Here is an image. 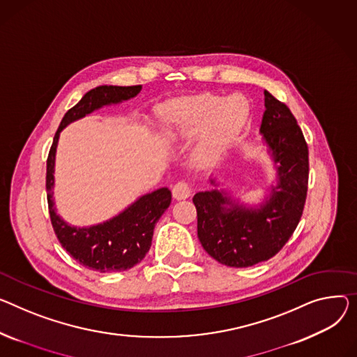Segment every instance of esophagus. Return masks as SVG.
I'll use <instances>...</instances> for the list:
<instances>
[{"mask_svg":"<svg viewBox=\"0 0 357 357\" xmlns=\"http://www.w3.org/2000/svg\"><path fill=\"white\" fill-rule=\"evenodd\" d=\"M192 194V185L186 181H179L172 188V195L175 199H186Z\"/></svg>","mask_w":357,"mask_h":357,"instance_id":"1","label":"esophagus"}]
</instances>
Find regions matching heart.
<instances>
[{"label":"heart","mask_w":357,"mask_h":357,"mask_svg":"<svg viewBox=\"0 0 357 357\" xmlns=\"http://www.w3.org/2000/svg\"><path fill=\"white\" fill-rule=\"evenodd\" d=\"M248 114L247 103L240 98H220L213 94L171 102L162 107L165 132L171 137H192L204 130L195 148L199 163L215 160L229 142L238 135Z\"/></svg>","instance_id":"obj_1"}]
</instances>
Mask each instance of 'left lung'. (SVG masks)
<instances>
[{"mask_svg": "<svg viewBox=\"0 0 357 357\" xmlns=\"http://www.w3.org/2000/svg\"><path fill=\"white\" fill-rule=\"evenodd\" d=\"M263 133L278 166V185L259 208H244L220 191L194 197L198 238L218 263L243 268L273 258L296 231L307 198L308 146L286 103L264 91ZM212 183H215L211 181Z\"/></svg>", "mask_w": 357, "mask_h": 357, "instance_id": "1", "label": "left lung"}]
</instances>
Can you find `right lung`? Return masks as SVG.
<instances>
[{
	"label": "right lung",
	"mask_w": 357,
	"mask_h": 357,
	"mask_svg": "<svg viewBox=\"0 0 357 357\" xmlns=\"http://www.w3.org/2000/svg\"><path fill=\"white\" fill-rule=\"evenodd\" d=\"M142 86H99L87 91L82 100L67 110L54 135L47 158L45 189L53 229L61 247L82 266L99 273L125 271L145 258L151 248L153 228L165 209L171 205L172 194L160 188L152 194L140 197L117 217L89 228H76L66 224L54 209V156L59 135L68 123L91 113L105 105L119 103L135 98Z\"/></svg>",
	"instance_id": "add662e5"
}]
</instances>
